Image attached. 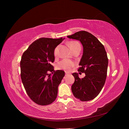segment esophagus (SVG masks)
<instances>
[{"mask_svg": "<svg viewBox=\"0 0 129 129\" xmlns=\"http://www.w3.org/2000/svg\"><path fill=\"white\" fill-rule=\"evenodd\" d=\"M68 74H69V73H68L67 72H66V74H65V75H66V76H67V75H68Z\"/></svg>", "mask_w": 129, "mask_h": 129, "instance_id": "1", "label": "esophagus"}]
</instances>
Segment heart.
I'll return each mask as SVG.
<instances>
[{"mask_svg":"<svg viewBox=\"0 0 129 129\" xmlns=\"http://www.w3.org/2000/svg\"><path fill=\"white\" fill-rule=\"evenodd\" d=\"M68 45L70 47V48L72 49L73 52L77 49H81V45L79 44V42L76 41H71L68 43ZM58 47L54 49V56H56L58 53ZM75 65V62L72 60L64 59L58 62L57 64V68L58 69H62L65 71L69 72L71 70L72 68Z\"/></svg>","mask_w":129,"mask_h":129,"instance_id":"1","label":"heart"}]
</instances>
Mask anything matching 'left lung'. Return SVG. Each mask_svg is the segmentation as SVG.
Instances as JSON below:
<instances>
[{
  "instance_id": "left-lung-1",
  "label": "left lung",
  "mask_w": 129,
  "mask_h": 129,
  "mask_svg": "<svg viewBox=\"0 0 129 129\" xmlns=\"http://www.w3.org/2000/svg\"><path fill=\"white\" fill-rule=\"evenodd\" d=\"M67 37L79 40L83 47L78 71L84 73L85 76L80 79L78 73H73L75 81L72 86V92L81 101L92 100L102 90L106 80L108 65L107 52L101 42L87 31H79Z\"/></svg>"
}]
</instances>
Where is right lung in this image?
<instances>
[{
	"label": "right lung",
	"mask_w": 129,
	"mask_h": 129,
	"mask_svg": "<svg viewBox=\"0 0 129 129\" xmlns=\"http://www.w3.org/2000/svg\"><path fill=\"white\" fill-rule=\"evenodd\" d=\"M64 39L41 38L23 53L20 61L21 79L25 90L34 102L40 105L53 103L64 72L54 71V51ZM51 72L52 75L49 73Z\"/></svg>",
	"instance_id": "1"
}]
</instances>
